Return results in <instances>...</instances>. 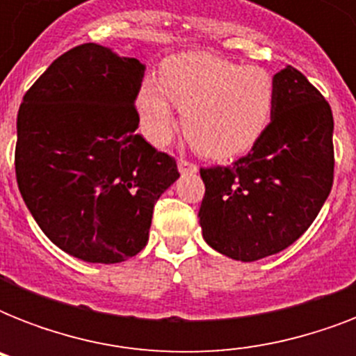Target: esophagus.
Returning <instances> with one entry per match:
<instances>
[{
	"instance_id": "1",
	"label": "esophagus",
	"mask_w": 356,
	"mask_h": 356,
	"mask_svg": "<svg viewBox=\"0 0 356 356\" xmlns=\"http://www.w3.org/2000/svg\"><path fill=\"white\" fill-rule=\"evenodd\" d=\"M177 168H179V172H181V173H195V172H197V166H195L194 162L186 161V159H179Z\"/></svg>"
}]
</instances>
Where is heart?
Returning a JSON list of instances; mask_svg holds the SVG:
<instances>
[{"label": "heart", "instance_id": "obj_1", "mask_svg": "<svg viewBox=\"0 0 356 356\" xmlns=\"http://www.w3.org/2000/svg\"><path fill=\"white\" fill-rule=\"evenodd\" d=\"M183 113L190 144L211 159L248 151L270 127L277 105L275 77L211 53H183L162 66L159 83L147 79L136 97L145 136L164 145Z\"/></svg>", "mask_w": 356, "mask_h": 356}]
</instances>
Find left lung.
<instances>
[{"mask_svg": "<svg viewBox=\"0 0 356 356\" xmlns=\"http://www.w3.org/2000/svg\"><path fill=\"white\" fill-rule=\"evenodd\" d=\"M273 120L233 166L201 168L203 238L229 259L253 262L292 245L314 222L334 177L332 113L299 70L275 75Z\"/></svg>", "mask_w": 356, "mask_h": 356, "instance_id": "1", "label": "left lung"}]
</instances>
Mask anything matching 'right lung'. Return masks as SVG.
<instances>
[{
	"label": "right lung",
	"instance_id": "1",
	"mask_svg": "<svg viewBox=\"0 0 356 356\" xmlns=\"http://www.w3.org/2000/svg\"><path fill=\"white\" fill-rule=\"evenodd\" d=\"M144 72L136 58L81 44L53 60L19 105V194L42 233L85 262L140 253L156 200L179 177L175 159L136 134Z\"/></svg>",
	"mask_w": 356,
	"mask_h": 356
}]
</instances>
